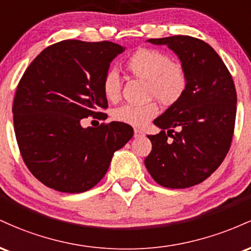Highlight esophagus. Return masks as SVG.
I'll list each match as a JSON object with an SVG mask.
<instances>
[{"label": "esophagus", "mask_w": 251, "mask_h": 251, "mask_svg": "<svg viewBox=\"0 0 251 251\" xmlns=\"http://www.w3.org/2000/svg\"><path fill=\"white\" fill-rule=\"evenodd\" d=\"M143 135H144V132L142 131V129H139V128H134V137H135V138L143 137Z\"/></svg>", "instance_id": "1"}]
</instances>
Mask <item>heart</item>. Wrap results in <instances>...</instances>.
<instances>
[{"instance_id": "obj_1", "label": "heart", "mask_w": 251, "mask_h": 251, "mask_svg": "<svg viewBox=\"0 0 251 251\" xmlns=\"http://www.w3.org/2000/svg\"><path fill=\"white\" fill-rule=\"evenodd\" d=\"M125 70L132 76L146 80L150 98H157L165 105H172L183 97L188 85L186 71L180 62L153 48H139L127 57ZM102 93L108 101L116 102L122 96V81L116 72H108L102 79ZM159 109L154 101L145 105H124L113 111L116 122L143 127L157 116Z\"/></svg>"}]
</instances>
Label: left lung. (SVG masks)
I'll use <instances>...</instances> for the list:
<instances>
[{"instance_id": "8db88e82", "label": "left lung", "mask_w": 251, "mask_h": 251, "mask_svg": "<svg viewBox=\"0 0 251 251\" xmlns=\"http://www.w3.org/2000/svg\"><path fill=\"white\" fill-rule=\"evenodd\" d=\"M179 57L188 76L183 97L154 119L145 166L159 185L185 189L210 177L224 160L234 134L237 96L231 74L206 42L192 36L150 39ZM178 128V131L174 128Z\"/></svg>"}]
</instances>
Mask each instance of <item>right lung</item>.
I'll list each match as a JSON object with an SVG mask.
<instances>
[{"label": "right lung", "instance_id": "obj_1", "mask_svg": "<svg viewBox=\"0 0 251 251\" xmlns=\"http://www.w3.org/2000/svg\"><path fill=\"white\" fill-rule=\"evenodd\" d=\"M125 48L117 43L65 40L28 66L13 103L14 129L24 162L42 184L79 194L97 185L112 157L133 137L127 124L83 128L81 119L106 114L102 79Z\"/></svg>", "mask_w": 251, "mask_h": 251}]
</instances>
